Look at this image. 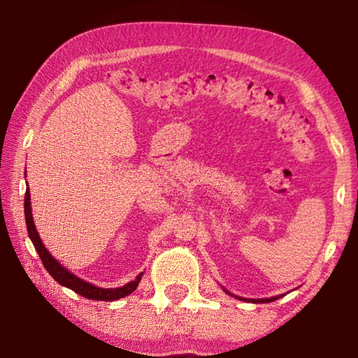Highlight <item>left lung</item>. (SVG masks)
Wrapping results in <instances>:
<instances>
[{"label":"left lung","mask_w":358,"mask_h":358,"mask_svg":"<svg viewBox=\"0 0 358 358\" xmlns=\"http://www.w3.org/2000/svg\"><path fill=\"white\" fill-rule=\"evenodd\" d=\"M226 290V289H224ZM227 292V290H226ZM229 295H232V296H235V299H238V300H245V301H250V303H270V301H273V300H278L280 299L281 295H278V296H271V299H243V296H237V295H234V294H230V292H227Z\"/></svg>","instance_id":"left-lung-1"}]
</instances>
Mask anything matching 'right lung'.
Returning a JSON list of instances; mask_svg holds the SVG:
<instances>
[{
  "label": "right lung",
  "mask_w": 358,
  "mask_h": 358,
  "mask_svg": "<svg viewBox=\"0 0 358 358\" xmlns=\"http://www.w3.org/2000/svg\"><path fill=\"white\" fill-rule=\"evenodd\" d=\"M27 173V172H25ZM25 220H27V229H28V237L31 238L33 245L38 251L39 257L44 264L45 270L48 273L52 275L53 280L57 282L62 284V286L68 287L71 290H74L76 294L85 296L88 300H101V301H113L118 299H123V296L132 294L136 290V287L138 286V282L142 280L143 273H138L134 281H131L128 284H124L123 287H115V289H102L94 286L92 282H87L80 280V278L72 275L68 268L58 262V260L52 256L50 252L45 250L44 243L41 241V237L36 230L34 221H33V215H31V199H29V189H27L25 192Z\"/></svg>",
  "instance_id": "add662e5"
}]
</instances>
